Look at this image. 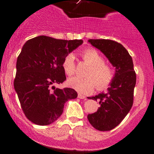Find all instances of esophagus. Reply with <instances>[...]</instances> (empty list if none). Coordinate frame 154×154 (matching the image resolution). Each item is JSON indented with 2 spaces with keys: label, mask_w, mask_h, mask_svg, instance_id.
<instances>
[{
  "label": "esophagus",
  "mask_w": 154,
  "mask_h": 154,
  "mask_svg": "<svg viewBox=\"0 0 154 154\" xmlns=\"http://www.w3.org/2000/svg\"><path fill=\"white\" fill-rule=\"evenodd\" d=\"M78 97H79V99H85V98H86L85 96L82 95V94H79Z\"/></svg>",
  "instance_id": "34e87169"
}]
</instances>
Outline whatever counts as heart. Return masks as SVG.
Wrapping results in <instances>:
<instances>
[{
	"label": "heart",
	"instance_id": "1",
	"mask_svg": "<svg viewBox=\"0 0 154 154\" xmlns=\"http://www.w3.org/2000/svg\"><path fill=\"white\" fill-rule=\"evenodd\" d=\"M82 55L84 61L89 65L85 72L86 77L70 79L68 81V85L82 94L90 93L96 85L98 89L107 88L114 79L112 68L105 63L100 53L94 48L84 50ZM75 58L73 53H69L64 58L62 67L68 76H72L75 72Z\"/></svg>",
	"mask_w": 154,
	"mask_h": 154
}]
</instances>
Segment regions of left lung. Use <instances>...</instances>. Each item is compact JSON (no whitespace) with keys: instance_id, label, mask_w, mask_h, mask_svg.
Here are the masks:
<instances>
[{"instance_id":"obj_1","label":"left lung","mask_w":154,"mask_h":154,"mask_svg":"<svg viewBox=\"0 0 154 154\" xmlns=\"http://www.w3.org/2000/svg\"><path fill=\"white\" fill-rule=\"evenodd\" d=\"M88 42L100 50L116 68L108 92L89 97L100 104L96 112L88 115L89 122L99 131H109L117 126L131 109L137 75L132 57L122 45L107 39H89Z\"/></svg>"}]
</instances>
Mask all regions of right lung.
<instances>
[{
    "label": "right lung",
    "mask_w": 154,
    "mask_h": 154,
    "mask_svg": "<svg viewBox=\"0 0 154 154\" xmlns=\"http://www.w3.org/2000/svg\"><path fill=\"white\" fill-rule=\"evenodd\" d=\"M83 43L82 40H61L38 36L26 42L18 55L14 86L24 115L31 122L46 126L63 112L65 103L77 98L73 89L55 88L62 83L65 57Z\"/></svg>",
    "instance_id": "obj_1"
}]
</instances>
